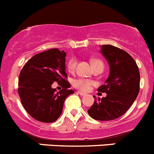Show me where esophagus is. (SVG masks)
Wrapping results in <instances>:
<instances>
[{"instance_id": "1", "label": "esophagus", "mask_w": 154, "mask_h": 154, "mask_svg": "<svg viewBox=\"0 0 154 154\" xmlns=\"http://www.w3.org/2000/svg\"><path fill=\"white\" fill-rule=\"evenodd\" d=\"M78 94H79L81 95V96H85V95H86L85 93H84V92H82V91H78Z\"/></svg>"}]
</instances>
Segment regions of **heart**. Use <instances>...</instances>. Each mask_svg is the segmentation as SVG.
I'll use <instances>...</instances> for the list:
<instances>
[{
	"instance_id": "1",
	"label": "heart",
	"mask_w": 154,
	"mask_h": 154,
	"mask_svg": "<svg viewBox=\"0 0 154 154\" xmlns=\"http://www.w3.org/2000/svg\"><path fill=\"white\" fill-rule=\"evenodd\" d=\"M76 64H77V59L75 57H72L69 60L68 63H67V69L69 72H73L75 69ZM101 64L103 65V62L100 60H94L92 61V65L93 66L96 65H99ZM93 82L90 81V80L85 79H77L73 81V86L76 88L79 89V90L83 91H88L91 89V86L93 85Z\"/></svg>"
}]
</instances>
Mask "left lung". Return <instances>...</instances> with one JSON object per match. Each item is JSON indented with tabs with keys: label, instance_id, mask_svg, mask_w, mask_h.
I'll list each match as a JSON object with an SVG mask.
<instances>
[{
	"label": "left lung",
	"instance_id": "8db88e82",
	"mask_svg": "<svg viewBox=\"0 0 154 154\" xmlns=\"http://www.w3.org/2000/svg\"><path fill=\"white\" fill-rule=\"evenodd\" d=\"M100 53L109 66V75L97 91L105 97L95 99L88 110L94 119L110 121L122 116L132 105L140 90V72L134 60L126 51L112 45H102Z\"/></svg>",
	"mask_w": 154,
	"mask_h": 154
}]
</instances>
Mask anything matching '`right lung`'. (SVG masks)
Returning <instances> with one entry per match:
<instances>
[{"label": "right lung", "instance_id": "obj_1", "mask_svg": "<svg viewBox=\"0 0 154 154\" xmlns=\"http://www.w3.org/2000/svg\"><path fill=\"white\" fill-rule=\"evenodd\" d=\"M66 56L57 48L39 53L27 61L19 76L18 93L26 112L42 122H55L62 113L66 98L74 93L66 79ZM63 88L57 92L52 84Z\"/></svg>", "mask_w": 154, "mask_h": 154}]
</instances>
